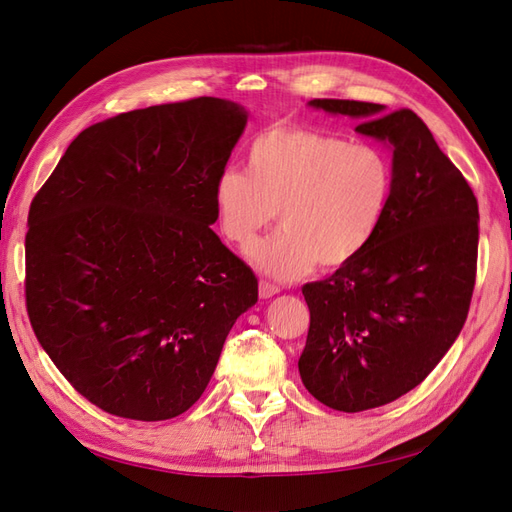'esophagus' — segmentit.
Masks as SVG:
<instances>
[{
    "instance_id": "obj_1",
    "label": "esophagus",
    "mask_w": 512,
    "mask_h": 512,
    "mask_svg": "<svg viewBox=\"0 0 512 512\" xmlns=\"http://www.w3.org/2000/svg\"><path fill=\"white\" fill-rule=\"evenodd\" d=\"M277 292H280V290H277V286H273L269 282H260V290H258L260 299H271V297H275Z\"/></svg>"
}]
</instances>
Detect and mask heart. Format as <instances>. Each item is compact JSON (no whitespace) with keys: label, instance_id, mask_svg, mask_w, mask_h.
<instances>
[{"label":"heart","instance_id":"1","mask_svg":"<svg viewBox=\"0 0 512 512\" xmlns=\"http://www.w3.org/2000/svg\"><path fill=\"white\" fill-rule=\"evenodd\" d=\"M391 192L393 168L378 147L277 123L252 141L247 170H222L211 198L220 232L239 250L252 247L280 211L284 230L260 241L250 260L273 280L290 282L316 262L339 269L361 256Z\"/></svg>","mask_w":512,"mask_h":512}]
</instances>
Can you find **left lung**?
<instances>
[{
  "mask_svg": "<svg viewBox=\"0 0 512 512\" xmlns=\"http://www.w3.org/2000/svg\"><path fill=\"white\" fill-rule=\"evenodd\" d=\"M359 119L391 149L393 192L376 237L348 265L303 286L305 389L339 412H363L421 384L455 344L476 277L478 203L416 113L356 100H309Z\"/></svg>",
  "mask_w": 512,
  "mask_h": 512,
  "instance_id": "left-lung-1",
  "label": "left lung"
}]
</instances>
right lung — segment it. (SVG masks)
Segmentation results:
<instances>
[{
	"instance_id": "1",
	"label": "right lung",
	"mask_w": 512,
	"mask_h": 512,
	"mask_svg": "<svg viewBox=\"0 0 512 512\" xmlns=\"http://www.w3.org/2000/svg\"><path fill=\"white\" fill-rule=\"evenodd\" d=\"M247 117L196 98L94 123L29 207V320L108 414L166 421L192 408L258 301L256 275L211 230L213 183Z\"/></svg>"
}]
</instances>
